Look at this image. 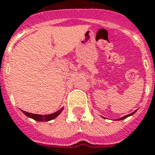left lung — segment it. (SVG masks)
Returning <instances> with one entry per match:
<instances>
[{
  "label": "left lung",
  "instance_id": "1",
  "mask_svg": "<svg viewBox=\"0 0 155 155\" xmlns=\"http://www.w3.org/2000/svg\"><path fill=\"white\" fill-rule=\"evenodd\" d=\"M135 112H136V111H134V112H133V113H131V114H129V115H126V116H123V117H120V118L117 119V120H124V119H125V118H127V117H129V116H132V115H134V114L135 113Z\"/></svg>",
  "mask_w": 155,
  "mask_h": 155
}]
</instances>
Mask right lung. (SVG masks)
Instances as JSON below:
<instances>
[{
	"label": "right lung",
	"mask_w": 155,
	"mask_h": 155,
	"mask_svg": "<svg viewBox=\"0 0 155 155\" xmlns=\"http://www.w3.org/2000/svg\"><path fill=\"white\" fill-rule=\"evenodd\" d=\"M63 109H64V107H61L60 110H58V111H56V112H54V113L51 114H48V115H39V114L29 113V112H26V111H22V110H21V111L22 113L25 114V115H26L27 117H29V118H31L36 121L43 122V121H50L51 120H53V119L56 118V117H57V116L62 112Z\"/></svg>",
	"instance_id": "right-lung-1"
}]
</instances>
